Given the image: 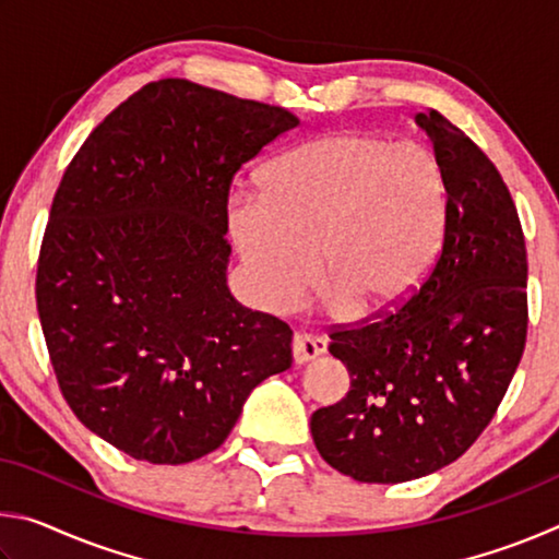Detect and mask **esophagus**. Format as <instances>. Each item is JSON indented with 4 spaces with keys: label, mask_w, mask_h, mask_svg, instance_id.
Instances as JSON below:
<instances>
[{
    "label": "esophagus",
    "mask_w": 559,
    "mask_h": 559,
    "mask_svg": "<svg viewBox=\"0 0 559 559\" xmlns=\"http://www.w3.org/2000/svg\"><path fill=\"white\" fill-rule=\"evenodd\" d=\"M290 349H293V359H296L298 365L302 362H310V359L320 357L328 349V343L323 337L318 335H306V333H296L293 335V343H290Z\"/></svg>",
    "instance_id": "1"
}]
</instances>
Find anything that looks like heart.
Wrapping results in <instances>:
<instances>
[{"instance_id": "1", "label": "heart", "mask_w": 559, "mask_h": 559, "mask_svg": "<svg viewBox=\"0 0 559 559\" xmlns=\"http://www.w3.org/2000/svg\"><path fill=\"white\" fill-rule=\"evenodd\" d=\"M447 226L437 153L377 132H333L263 167L261 197L229 210V229L271 306H288L318 271L349 308L402 302L427 276Z\"/></svg>"}]
</instances>
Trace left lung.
Masks as SVG:
<instances>
[{"label":"left lung","mask_w":559,"mask_h":559,"mask_svg":"<svg viewBox=\"0 0 559 559\" xmlns=\"http://www.w3.org/2000/svg\"><path fill=\"white\" fill-rule=\"evenodd\" d=\"M447 182L441 253L412 298L330 330L349 392L310 416L316 449L359 484H404L468 451L527 335V251L503 177L439 110L416 112Z\"/></svg>","instance_id":"left-lung-1"}]
</instances>
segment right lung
Instances as JSON below:
<instances>
[{
	"mask_svg": "<svg viewBox=\"0 0 559 559\" xmlns=\"http://www.w3.org/2000/svg\"><path fill=\"white\" fill-rule=\"evenodd\" d=\"M298 122L163 79L120 103L66 167L36 308L63 400L128 456H206L253 386L290 367L293 330L226 286V204L241 165Z\"/></svg>",
	"mask_w": 559,
	"mask_h": 559,
	"instance_id": "right-lung-1",
	"label": "right lung"
}]
</instances>
